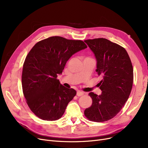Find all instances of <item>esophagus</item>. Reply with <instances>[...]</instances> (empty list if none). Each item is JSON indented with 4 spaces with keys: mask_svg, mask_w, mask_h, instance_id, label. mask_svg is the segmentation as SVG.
I'll use <instances>...</instances> for the list:
<instances>
[{
    "mask_svg": "<svg viewBox=\"0 0 148 148\" xmlns=\"http://www.w3.org/2000/svg\"><path fill=\"white\" fill-rule=\"evenodd\" d=\"M83 94H84V92H82V91H77V95L78 96V97H80V96H82V95H83Z\"/></svg>",
    "mask_w": 148,
    "mask_h": 148,
    "instance_id": "esophagus-1",
    "label": "esophagus"
}]
</instances>
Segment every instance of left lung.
Here are the masks:
<instances>
[{"label":"left lung","instance_id":"left-lung-1","mask_svg":"<svg viewBox=\"0 0 148 148\" xmlns=\"http://www.w3.org/2000/svg\"><path fill=\"white\" fill-rule=\"evenodd\" d=\"M97 60L96 71L102 80V92L89 95L92 99L84 115L90 121L104 122L114 118L125 105L133 83V68L126 50L106 38L85 40Z\"/></svg>","mask_w":148,"mask_h":148}]
</instances>
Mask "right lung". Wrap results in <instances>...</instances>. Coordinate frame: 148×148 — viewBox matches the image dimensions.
Instances as JSON below:
<instances>
[{
	"instance_id": "add662e5",
	"label": "right lung",
	"mask_w": 148,
	"mask_h": 148,
	"mask_svg": "<svg viewBox=\"0 0 148 148\" xmlns=\"http://www.w3.org/2000/svg\"><path fill=\"white\" fill-rule=\"evenodd\" d=\"M87 48L81 40L51 36L37 42L23 64L22 88L30 109L39 118L56 121L76 94L56 78L74 54Z\"/></svg>"
}]
</instances>
